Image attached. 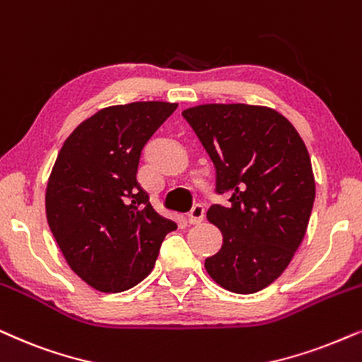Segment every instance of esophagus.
<instances>
[{
  "mask_svg": "<svg viewBox=\"0 0 362 362\" xmlns=\"http://www.w3.org/2000/svg\"><path fill=\"white\" fill-rule=\"evenodd\" d=\"M204 219V206L196 204L194 208L191 209V213L187 214V223L189 224H199Z\"/></svg>",
  "mask_w": 362,
  "mask_h": 362,
  "instance_id": "obj_1",
  "label": "esophagus"
}]
</instances>
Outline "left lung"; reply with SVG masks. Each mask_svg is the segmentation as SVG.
Returning a JSON list of instances; mask_svg holds the SVG:
<instances>
[{
	"label": "left lung",
	"instance_id": "8db88e82",
	"mask_svg": "<svg viewBox=\"0 0 362 362\" xmlns=\"http://www.w3.org/2000/svg\"><path fill=\"white\" fill-rule=\"evenodd\" d=\"M182 116L216 168L209 223L223 246L204 261L224 289L252 294L274 283L306 234L316 185L306 144L283 115L266 106L199 105Z\"/></svg>",
	"mask_w": 362,
	"mask_h": 362
}]
</instances>
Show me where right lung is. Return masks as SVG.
<instances>
[{"label":"right lung","instance_id":"obj_1","mask_svg":"<svg viewBox=\"0 0 362 362\" xmlns=\"http://www.w3.org/2000/svg\"><path fill=\"white\" fill-rule=\"evenodd\" d=\"M176 103L110 106L83 121L58 153L46 187V218L69 267L103 293L151 273L176 224L159 216L136 180L144 144Z\"/></svg>","mask_w":362,"mask_h":362}]
</instances>
